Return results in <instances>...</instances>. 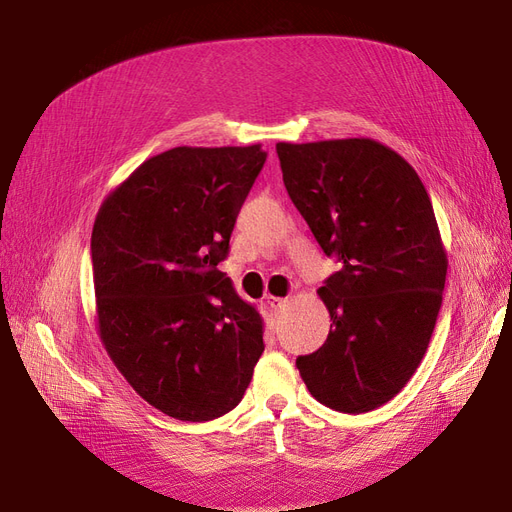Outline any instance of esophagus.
<instances>
[{"label":"esophagus","mask_w":512,"mask_h":512,"mask_svg":"<svg viewBox=\"0 0 512 512\" xmlns=\"http://www.w3.org/2000/svg\"><path fill=\"white\" fill-rule=\"evenodd\" d=\"M286 303H288V299H280V297H269L271 312H275V314H282L284 309H286Z\"/></svg>","instance_id":"34e87169"}]
</instances>
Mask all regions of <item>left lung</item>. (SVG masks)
Returning a JSON list of instances; mask_svg holds the SVG:
<instances>
[{
	"label": "left lung",
	"instance_id": "left-lung-1",
	"mask_svg": "<svg viewBox=\"0 0 512 512\" xmlns=\"http://www.w3.org/2000/svg\"><path fill=\"white\" fill-rule=\"evenodd\" d=\"M288 196L339 271L318 290L327 342L297 367L346 414L393 399L421 365L442 307L446 252L416 170L371 138L277 143Z\"/></svg>",
	"mask_w": 512,
	"mask_h": 512
}]
</instances>
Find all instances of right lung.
Returning <instances> with one entry per match:
<instances>
[{
  "label": "right lung",
  "instance_id": "add662e5",
  "mask_svg": "<svg viewBox=\"0 0 512 512\" xmlns=\"http://www.w3.org/2000/svg\"><path fill=\"white\" fill-rule=\"evenodd\" d=\"M265 160L260 145L168 149L96 215L102 344L132 389L179 421L235 408L265 350L260 314L218 269Z\"/></svg>",
  "mask_w": 512,
  "mask_h": 512
}]
</instances>
